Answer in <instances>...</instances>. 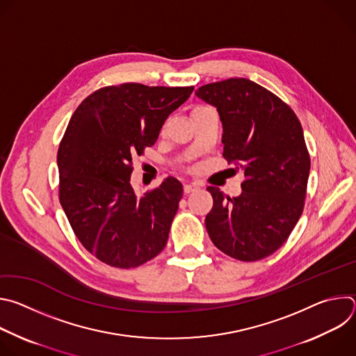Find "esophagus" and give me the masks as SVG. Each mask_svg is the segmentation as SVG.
I'll use <instances>...</instances> for the list:
<instances>
[{"label": "esophagus", "instance_id": "esophagus-1", "mask_svg": "<svg viewBox=\"0 0 356 356\" xmlns=\"http://www.w3.org/2000/svg\"><path fill=\"white\" fill-rule=\"evenodd\" d=\"M198 188H200V186H198L197 183H191V184H184V187H183V190H184V193H186V194L194 193V191H197Z\"/></svg>", "mask_w": 356, "mask_h": 356}]
</instances>
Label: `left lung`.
<instances>
[{
	"instance_id": "obj_1",
	"label": "left lung",
	"mask_w": 356,
	"mask_h": 356,
	"mask_svg": "<svg viewBox=\"0 0 356 356\" xmlns=\"http://www.w3.org/2000/svg\"><path fill=\"white\" fill-rule=\"evenodd\" d=\"M195 94L217 107L222 156L245 175L238 197L207 187L213 195L207 232L234 259H265L287 241L304 209L310 154L301 124L282 98L248 79L210 83Z\"/></svg>"
}]
</instances>
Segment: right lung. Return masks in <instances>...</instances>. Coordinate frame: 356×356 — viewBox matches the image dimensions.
Returning a JSON list of instances; mask_svg holds the SVG:
<instances>
[{
  "instance_id": "1",
  "label": "right lung",
  "mask_w": 356,
  "mask_h": 356,
  "mask_svg": "<svg viewBox=\"0 0 356 356\" xmlns=\"http://www.w3.org/2000/svg\"><path fill=\"white\" fill-rule=\"evenodd\" d=\"M194 87H101L72 115L58 150L59 200L80 243L106 265L138 268L163 250L183 186L168 177L136 195L132 159L154 146Z\"/></svg>"
}]
</instances>
